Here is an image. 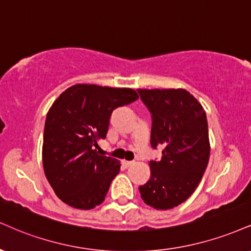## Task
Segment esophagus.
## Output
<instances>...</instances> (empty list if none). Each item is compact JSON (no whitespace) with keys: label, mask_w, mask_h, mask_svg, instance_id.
<instances>
[{"label":"esophagus","mask_w":251,"mask_h":251,"mask_svg":"<svg viewBox=\"0 0 251 251\" xmlns=\"http://www.w3.org/2000/svg\"><path fill=\"white\" fill-rule=\"evenodd\" d=\"M122 164H123L124 167L127 168V167H129V166H131L132 164H133V161H127V160H123Z\"/></svg>","instance_id":"34e87169"}]
</instances>
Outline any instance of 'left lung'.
Segmentation results:
<instances>
[{
	"label": "left lung",
	"instance_id": "1",
	"mask_svg": "<svg viewBox=\"0 0 251 251\" xmlns=\"http://www.w3.org/2000/svg\"><path fill=\"white\" fill-rule=\"evenodd\" d=\"M152 116L151 145L162 146L161 160L150 161L151 177L139 187L141 199L155 209H171L191 196L210 154L206 112L183 89L138 90Z\"/></svg>",
	"mask_w": 251,
	"mask_h": 251
}]
</instances>
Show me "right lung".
<instances>
[{
	"mask_svg": "<svg viewBox=\"0 0 251 251\" xmlns=\"http://www.w3.org/2000/svg\"><path fill=\"white\" fill-rule=\"evenodd\" d=\"M139 98L132 89L76 84L56 99L44 126V173L56 195L77 209H92L105 200L120 171L119 160L99 155L111 114Z\"/></svg>",
	"mask_w": 251,
	"mask_h": 251,
	"instance_id": "1",
	"label": "right lung"
}]
</instances>
